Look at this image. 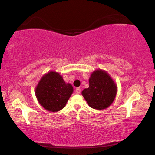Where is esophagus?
I'll return each instance as SVG.
<instances>
[{"mask_svg":"<svg viewBox=\"0 0 155 155\" xmlns=\"http://www.w3.org/2000/svg\"><path fill=\"white\" fill-rule=\"evenodd\" d=\"M76 91H77V94H80L81 93V88L80 87L76 88Z\"/></svg>","mask_w":155,"mask_h":155,"instance_id":"1","label":"esophagus"}]
</instances>
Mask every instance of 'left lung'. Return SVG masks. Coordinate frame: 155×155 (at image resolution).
Returning <instances> with one entry per match:
<instances>
[{"mask_svg":"<svg viewBox=\"0 0 155 155\" xmlns=\"http://www.w3.org/2000/svg\"><path fill=\"white\" fill-rule=\"evenodd\" d=\"M89 83V88L82 91V95L90 107L101 110L111 105L117 91L111 77L106 72L98 70L91 74Z\"/></svg>","mask_w":155,"mask_h":155,"instance_id":"obj_1","label":"left lung"}]
</instances>
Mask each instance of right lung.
<instances>
[{"instance_id":"add662e5","label":"right lung","mask_w":155,"mask_h":155,"mask_svg":"<svg viewBox=\"0 0 155 155\" xmlns=\"http://www.w3.org/2000/svg\"><path fill=\"white\" fill-rule=\"evenodd\" d=\"M73 91L72 86L65 83L56 72H51L41 78L35 90L39 103L48 111H60L66 104Z\"/></svg>"}]
</instances>
